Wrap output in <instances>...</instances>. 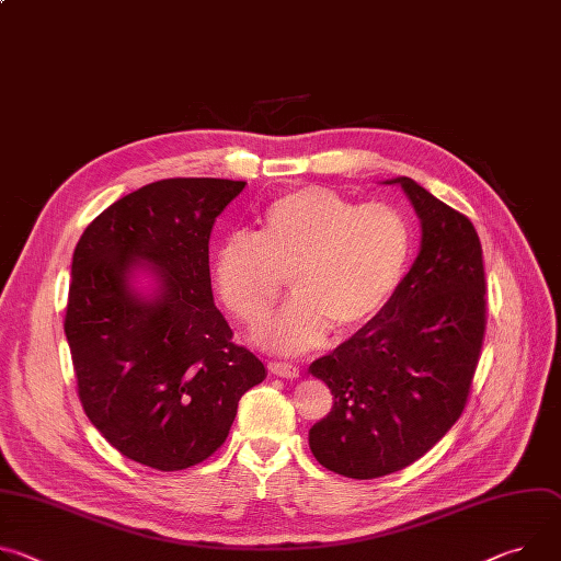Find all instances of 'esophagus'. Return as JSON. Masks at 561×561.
<instances>
[{
  "instance_id": "esophagus-1",
  "label": "esophagus",
  "mask_w": 561,
  "mask_h": 561,
  "mask_svg": "<svg viewBox=\"0 0 561 561\" xmlns=\"http://www.w3.org/2000/svg\"><path fill=\"white\" fill-rule=\"evenodd\" d=\"M268 369H271V374H275L279 378H299V369L288 363H271Z\"/></svg>"
}]
</instances>
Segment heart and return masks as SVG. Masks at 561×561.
Instances as JSON below:
<instances>
[{"label":"heart","mask_w":561,"mask_h":561,"mask_svg":"<svg viewBox=\"0 0 561 561\" xmlns=\"http://www.w3.org/2000/svg\"><path fill=\"white\" fill-rule=\"evenodd\" d=\"M257 234L232 232L210 257V279L224 307L243 324H260L282 293H297L257 337L273 351L322 344L337 324L355 333L380 318L410 271L414 232L385 203L348 201L329 187H299L264 208Z\"/></svg>","instance_id":"heart-1"}]
</instances>
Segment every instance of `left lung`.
<instances>
[{"label":"left lung","instance_id":"obj_1","mask_svg":"<svg viewBox=\"0 0 561 561\" xmlns=\"http://www.w3.org/2000/svg\"><path fill=\"white\" fill-rule=\"evenodd\" d=\"M400 185L421 219V250L389 307L316 360L333 407L309 432L313 456L348 479L398 472L463 414L485 333L479 234L414 179Z\"/></svg>","mask_w":561,"mask_h":561}]
</instances>
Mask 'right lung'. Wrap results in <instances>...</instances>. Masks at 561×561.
I'll return each instance as SVG.
<instances>
[{
  "mask_svg": "<svg viewBox=\"0 0 561 561\" xmlns=\"http://www.w3.org/2000/svg\"><path fill=\"white\" fill-rule=\"evenodd\" d=\"M245 187L165 179L100 213L71 264L65 333L91 425L123 456L161 472L215 454L239 398L266 378L215 307L210 232ZM152 275L140 294L133 279Z\"/></svg>",
  "mask_w": 561,
  "mask_h": 561,
  "instance_id": "add662e5",
  "label": "right lung"
}]
</instances>
